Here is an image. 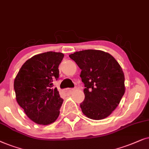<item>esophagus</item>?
Here are the masks:
<instances>
[{
  "label": "esophagus",
  "instance_id": "obj_1",
  "mask_svg": "<svg viewBox=\"0 0 149 149\" xmlns=\"http://www.w3.org/2000/svg\"><path fill=\"white\" fill-rule=\"evenodd\" d=\"M73 91H74V89L73 88H67L66 90L65 91V92L67 93H72Z\"/></svg>",
  "mask_w": 149,
  "mask_h": 149
}]
</instances>
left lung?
Segmentation results:
<instances>
[{
  "mask_svg": "<svg viewBox=\"0 0 149 149\" xmlns=\"http://www.w3.org/2000/svg\"><path fill=\"white\" fill-rule=\"evenodd\" d=\"M69 57L81 69L85 98L80 108L85 116L102 120L112 114L125 92L121 67L109 53L97 49L76 52Z\"/></svg>",
  "mask_w": 149,
  "mask_h": 149,
  "instance_id": "left-lung-1",
  "label": "left lung"
}]
</instances>
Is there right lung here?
<instances>
[{
    "mask_svg": "<svg viewBox=\"0 0 149 149\" xmlns=\"http://www.w3.org/2000/svg\"><path fill=\"white\" fill-rule=\"evenodd\" d=\"M63 57V53L55 52L35 55L24 63L15 77L17 104L35 123L47 125L58 117L63 100L52 82L58 78Z\"/></svg>",
    "mask_w": 149,
    "mask_h": 149,
    "instance_id": "add662e5",
    "label": "right lung"
}]
</instances>
